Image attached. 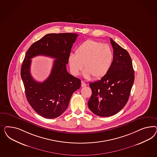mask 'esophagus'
Returning a JSON list of instances; mask_svg holds the SVG:
<instances>
[{"label":"esophagus","instance_id":"34e87169","mask_svg":"<svg viewBox=\"0 0 157 157\" xmlns=\"http://www.w3.org/2000/svg\"><path fill=\"white\" fill-rule=\"evenodd\" d=\"M86 86V84L84 82L82 81V82H81V86H82V87H85Z\"/></svg>","mask_w":157,"mask_h":157}]
</instances>
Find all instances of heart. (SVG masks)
Segmentation results:
<instances>
[{
  "instance_id": "heart-1",
  "label": "heart",
  "mask_w": 157,
  "mask_h": 157,
  "mask_svg": "<svg viewBox=\"0 0 157 157\" xmlns=\"http://www.w3.org/2000/svg\"><path fill=\"white\" fill-rule=\"evenodd\" d=\"M70 54L68 64L72 74L78 75L85 65L83 76L89 79L93 76L100 79L109 71L113 62V52L109 45L93 40H88L80 44Z\"/></svg>"
}]
</instances>
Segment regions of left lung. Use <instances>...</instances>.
<instances>
[{"mask_svg": "<svg viewBox=\"0 0 157 157\" xmlns=\"http://www.w3.org/2000/svg\"><path fill=\"white\" fill-rule=\"evenodd\" d=\"M113 62L108 73L89 84L92 94L88 106L94 114L109 117L118 113L128 100L134 82V70L128 52L110 38Z\"/></svg>", "mask_w": 157, "mask_h": 157, "instance_id": "obj_1", "label": "left lung"}]
</instances>
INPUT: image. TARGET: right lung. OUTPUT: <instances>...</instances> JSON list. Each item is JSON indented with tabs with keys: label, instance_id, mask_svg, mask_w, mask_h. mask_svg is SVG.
I'll list each match as a JSON object with an SVG mask.
<instances>
[{
	"label": "right lung",
	"instance_id": "right-lung-1",
	"mask_svg": "<svg viewBox=\"0 0 157 157\" xmlns=\"http://www.w3.org/2000/svg\"><path fill=\"white\" fill-rule=\"evenodd\" d=\"M78 34L51 33L33 43L25 55L21 69L25 94L38 114L47 119L60 116L66 110L72 94L81 87V80L66 69L68 56ZM38 55L52 57V72L43 82L35 81L30 74L31 59Z\"/></svg>",
	"mask_w": 157,
	"mask_h": 157
}]
</instances>
